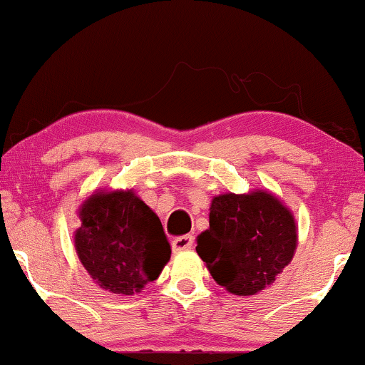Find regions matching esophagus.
I'll list each match as a JSON object with an SVG mask.
<instances>
[{
    "label": "esophagus",
    "instance_id": "1",
    "mask_svg": "<svg viewBox=\"0 0 365 365\" xmlns=\"http://www.w3.org/2000/svg\"><path fill=\"white\" fill-rule=\"evenodd\" d=\"M171 246H173L174 252L187 251V249H192V246H194V237L189 236V234H187V236L176 237V239H173Z\"/></svg>",
    "mask_w": 365,
    "mask_h": 365
}]
</instances>
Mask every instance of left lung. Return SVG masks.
Instances as JSON below:
<instances>
[{"instance_id":"1","label":"left lung","mask_w":365,"mask_h":365,"mask_svg":"<svg viewBox=\"0 0 365 365\" xmlns=\"http://www.w3.org/2000/svg\"><path fill=\"white\" fill-rule=\"evenodd\" d=\"M297 247L296 217L276 194L254 189L214 196L196 251L219 286L256 296L272 286Z\"/></svg>"}]
</instances>
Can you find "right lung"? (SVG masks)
<instances>
[{
    "label": "right lung",
    "mask_w": 365,
    "mask_h": 365,
    "mask_svg": "<svg viewBox=\"0 0 365 365\" xmlns=\"http://www.w3.org/2000/svg\"><path fill=\"white\" fill-rule=\"evenodd\" d=\"M74 249L93 281L121 296L141 292L171 259L158 214L133 189H99L78 209Z\"/></svg>",
    "instance_id": "1"
}]
</instances>
